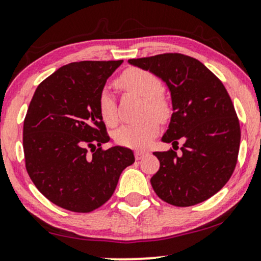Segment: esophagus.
I'll return each mask as SVG.
<instances>
[{"mask_svg": "<svg viewBox=\"0 0 261 261\" xmlns=\"http://www.w3.org/2000/svg\"><path fill=\"white\" fill-rule=\"evenodd\" d=\"M146 155V152L145 151H141V149H137V151H135V158H136L137 161L142 160L143 157Z\"/></svg>", "mask_w": 261, "mask_h": 261, "instance_id": "obj_1", "label": "esophagus"}]
</instances>
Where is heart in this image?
<instances>
[{
    "instance_id": "obj_1",
    "label": "heart",
    "mask_w": 261,
    "mask_h": 261,
    "mask_svg": "<svg viewBox=\"0 0 261 261\" xmlns=\"http://www.w3.org/2000/svg\"><path fill=\"white\" fill-rule=\"evenodd\" d=\"M115 85L122 91L131 93L145 99L143 115L147 118L136 125H126L114 134V140L118 145L131 148L145 147L160 130V120H166L170 115V104L168 99L161 93L163 83L157 74L143 68L131 67L124 71ZM100 118L108 126L118 124L115 100L108 92H103L98 101ZM155 116L153 117V115Z\"/></svg>"
}]
</instances>
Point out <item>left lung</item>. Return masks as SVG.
Instances as JSON below:
<instances>
[{
	"mask_svg": "<svg viewBox=\"0 0 261 261\" xmlns=\"http://www.w3.org/2000/svg\"><path fill=\"white\" fill-rule=\"evenodd\" d=\"M128 64L157 74L168 86L173 114L163 142L182 138L180 155L154 152L161 166L151 178L154 193L187 207L214 196L236 168L241 127L223 83L199 60L182 54L131 59Z\"/></svg>",
	"mask_w": 261,
	"mask_h": 261,
	"instance_id": "8db88e82",
	"label": "left lung"
}]
</instances>
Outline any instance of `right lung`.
Instances as JSON below:
<instances>
[{
	"mask_svg": "<svg viewBox=\"0 0 261 261\" xmlns=\"http://www.w3.org/2000/svg\"><path fill=\"white\" fill-rule=\"evenodd\" d=\"M119 61H80L60 67L38 86L23 126L25 168L43 195L60 207L91 212L113 195L121 172L135 162L114 146L98 101Z\"/></svg>",
	"mask_w": 261,
	"mask_h": 261,
	"instance_id": "1",
	"label": "right lung"
}]
</instances>
